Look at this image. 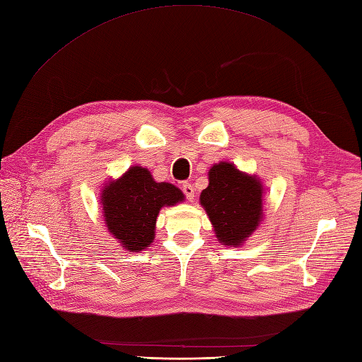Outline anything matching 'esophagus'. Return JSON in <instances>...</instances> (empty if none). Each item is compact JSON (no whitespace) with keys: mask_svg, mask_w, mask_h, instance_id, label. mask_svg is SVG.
<instances>
[{"mask_svg":"<svg viewBox=\"0 0 362 362\" xmlns=\"http://www.w3.org/2000/svg\"><path fill=\"white\" fill-rule=\"evenodd\" d=\"M182 191L185 192V196H187V199L189 202L194 200V196H196V192H194V188H192L191 183H183L182 185Z\"/></svg>","mask_w":362,"mask_h":362,"instance_id":"obj_1","label":"esophagus"}]
</instances>
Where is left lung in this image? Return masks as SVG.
I'll return each instance as SVG.
<instances>
[{"instance_id":"8db88e82","label":"left lung","mask_w":362,"mask_h":362,"mask_svg":"<svg viewBox=\"0 0 362 362\" xmlns=\"http://www.w3.org/2000/svg\"><path fill=\"white\" fill-rule=\"evenodd\" d=\"M209 185L200 205L225 246H242L263 220L264 188L255 174L240 171L234 163L218 162L208 173Z\"/></svg>"}]
</instances>
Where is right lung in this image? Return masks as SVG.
Wrapping results in <instances>:
<instances>
[{"label":"right lung","mask_w":362,"mask_h":362,"mask_svg":"<svg viewBox=\"0 0 362 362\" xmlns=\"http://www.w3.org/2000/svg\"><path fill=\"white\" fill-rule=\"evenodd\" d=\"M183 200L175 185L156 182L148 168L134 165L104 185L99 203L110 235L125 251L141 252L154 242L160 209Z\"/></svg>","instance_id":"right-lung-1"}]
</instances>
